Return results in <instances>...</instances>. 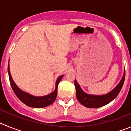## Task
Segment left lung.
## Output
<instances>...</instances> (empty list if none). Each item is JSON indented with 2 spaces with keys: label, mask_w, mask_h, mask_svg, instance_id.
Returning a JSON list of instances; mask_svg holds the SVG:
<instances>
[{
  "label": "left lung",
  "mask_w": 131,
  "mask_h": 131,
  "mask_svg": "<svg viewBox=\"0 0 131 131\" xmlns=\"http://www.w3.org/2000/svg\"><path fill=\"white\" fill-rule=\"evenodd\" d=\"M125 78V71L124 70V73H123L121 81L117 85L116 87L109 93L106 94H103V95H92V94L85 93L82 90L77 81L75 80V86L76 89L77 99L83 106L89 107V108H96V107L105 106L111 102L117 96L122 89V86L124 83Z\"/></svg>",
  "instance_id": "obj_1"
}]
</instances>
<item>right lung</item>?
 <instances>
[{
  "label": "right lung",
  "instance_id": "add662e5",
  "mask_svg": "<svg viewBox=\"0 0 131 131\" xmlns=\"http://www.w3.org/2000/svg\"><path fill=\"white\" fill-rule=\"evenodd\" d=\"M8 72L10 84H11V86L12 88V90L14 92L15 94L17 96V97L20 100V101L22 102L24 104H25L27 106L37 107V108H41V107L48 106L52 104L55 101L58 94V86L59 83L63 76L61 75L57 79L56 82L55 90L52 92L47 96H35L31 95L30 94L23 91L16 85V83L14 82L11 74H10L9 63L8 66Z\"/></svg>",
  "mask_w": 131,
  "mask_h": 131
}]
</instances>
